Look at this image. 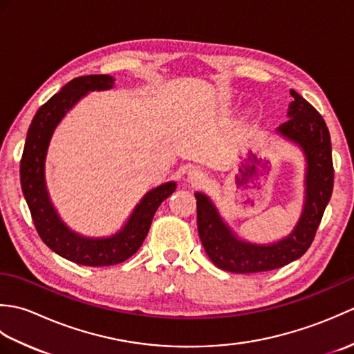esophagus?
Returning a JSON list of instances; mask_svg holds the SVG:
<instances>
[{
	"label": "esophagus",
	"instance_id": "esophagus-1",
	"mask_svg": "<svg viewBox=\"0 0 354 354\" xmlns=\"http://www.w3.org/2000/svg\"><path fill=\"white\" fill-rule=\"evenodd\" d=\"M187 181H189L192 185L204 184L205 183V173L198 167H193V169L187 171Z\"/></svg>",
	"mask_w": 354,
	"mask_h": 354
}]
</instances>
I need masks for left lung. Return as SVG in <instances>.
<instances>
[{"label":"left lung","instance_id":"8db88e82","mask_svg":"<svg viewBox=\"0 0 354 354\" xmlns=\"http://www.w3.org/2000/svg\"><path fill=\"white\" fill-rule=\"evenodd\" d=\"M293 102L288 122L277 135L299 147L304 156V201L301 216L288 236L272 243H252L239 237L225 222L212 198L196 192L198 231L204 250L217 268L234 274H252L289 265L309 250L333 192L332 141L318 111L290 89Z\"/></svg>","mask_w":354,"mask_h":354}]
</instances>
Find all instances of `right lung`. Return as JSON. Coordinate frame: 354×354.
Instances as JSON below:
<instances>
[{"label":"right lung","mask_w":354,"mask_h":354,"mask_svg":"<svg viewBox=\"0 0 354 354\" xmlns=\"http://www.w3.org/2000/svg\"><path fill=\"white\" fill-rule=\"evenodd\" d=\"M114 82L115 79L108 74H91L68 82L61 93L53 95L36 112L21 158V189L37 234L51 251L84 266H111L132 257L145 242L158 207L176 190L175 181L149 190L135 205L123 227L104 237L84 236L73 231L59 216L45 179V161L53 133L64 117L88 93L106 91L114 88Z\"/></svg>","instance_id":"obj_1"}]
</instances>
